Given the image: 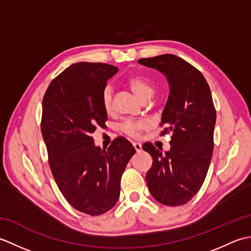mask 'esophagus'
<instances>
[{
	"mask_svg": "<svg viewBox=\"0 0 251 251\" xmlns=\"http://www.w3.org/2000/svg\"><path fill=\"white\" fill-rule=\"evenodd\" d=\"M132 146H134L136 152H140L142 150V146L140 145L139 142H134V143H132Z\"/></svg>",
	"mask_w": 251,
	"mask_h": 251,
	"instance_id": "esophagus-1",
	"label": "esophagus"
}]
</instances>
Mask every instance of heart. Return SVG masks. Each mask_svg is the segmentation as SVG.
<instances>
[{
  "instance_id": "1",
  "label": "heart",
  "mask_w": 251,
  "mask_h": 251,
  "mask_svg": "<svg viewBox=\"0 0 251 251\" xmlns=\"http://www.w3.org/2000/svg\"><path fill=\"white\" fill-rule=\"evenodd\" d=\"M127 84L132 89L138 97L141 100H145L147 98H151V96L154 93V86L149 78L143 75H132L127 79ZM112 95H113V90L110 85L105 86L102 96H101V103L105 112H110L112 109ZM147 122L145 121H131L127 120L122 123L121 129L124 134L128 135L130 137H138L140 135L142 130L147 128Z\"/></svg>"
}]
</instances>
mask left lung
<instances>
[{"instance_id":"8db88e82","label":"left lung","mask_w":251,"mask_h":251,"mask_svg":"<svg viewBox=\"0 0 251 251\" xmlns=\"http://www.w3.org/2000/svg\"><path fill=\"white\" fill-rule=\"evenodd\" d=\"M138 62L156 69L169 84L161 135L172 134L170 150L163 153L151 142L142 146L153 158L147 173L148 188L163 205H183L204 183L214 150L216 109L209 85L196 68L176 55L142 58Z\"/></svg>"}]
</instances>
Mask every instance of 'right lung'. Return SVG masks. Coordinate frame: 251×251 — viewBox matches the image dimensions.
Returning a JSON list of instances; mask_svg holds the SVG:
<instances>
[{
    "instance_id": "add662e5",
    "label": "right lung",
    "mask_w": 251,
    "mask_h": 251,
    "mask_svg": "<svg viewBox=\"0 0 251 251\" xmlns=\"http://www.w3.org/2000/svg\"><path fill=\"white\" fill-rule=\"evenodd\" d=\"M119 71L101 62H77L54 78L43 98L41 131L54 179L67 201L90 216L109 211L120 197L127 163L136 153L117 137L101 150L92 134L105 126L101 96Z\"/></svg>"
}]
</instances>
